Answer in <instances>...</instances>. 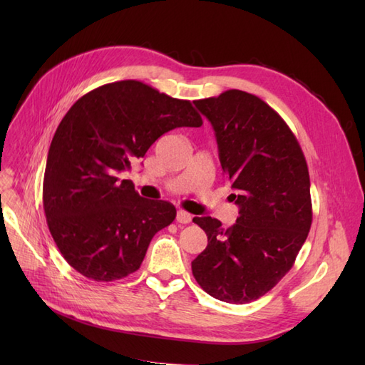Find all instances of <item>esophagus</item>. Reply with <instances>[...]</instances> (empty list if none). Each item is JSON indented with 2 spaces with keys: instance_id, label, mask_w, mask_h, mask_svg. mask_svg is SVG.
<instances>
[{
  "instance_id": "34e87169",
  "label": "esophagus",
  "mask_w": 365,
  "mask_h": 365,
  "mask_svg": "<svg viewBox=\"0 0 365 365\" xmlns=\"http://www.w3.org/2000/svg\"><path fill=\"white\" fill-rule=\"evenodd\" d=\"M190 220H192V215L190 213L184 212V210H178V212H176V222L189 224Z\"/></svg>"
}]
</instances>
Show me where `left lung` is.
Instances as JSON below:
<instances>
[{
	"label": "left lung",
	"mask_w": 365,
	"mask_h": 365,
	"mask_svg": "<svg viewBox=\"0 0 365 365\" xmlns=\"http://www.w3.org/2000/svg\"><path fill=\"white\" fill-rule=\"evenodd\" d=\"M195 106L213 126L239 217L227 230L215 217H193L208 244L192 262V272L217 300L250 303L292 268L311 230L306 158L289 126L257 96L228 90Z\"/></svg>",
	"instance_id": "8db88e82"
}]
</instances>
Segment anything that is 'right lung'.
<instances>
[{"mask_svg":"<svg viewBox=\"0 0 365 365\" xmlns=\"http://www.w3.org/2000/svg\"><path fill=\"white\" fill-rule=\"evenodd\" d=\"M201 125L189 101L138 81L98 86L70 108L51 140L42 201L50 233L77 272L114 282L140 268L176 208L141 197L118 173L165 132Z\"/></svg>","mask_w":365,"mask_h":365,"instance_id":"1","label":"right lung"}]
</instances>
